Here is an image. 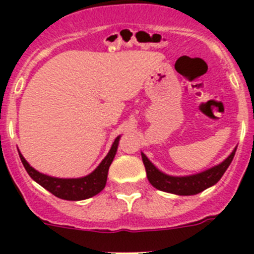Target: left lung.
<instances>
[{"label": "left lung", "instance_id": "8db88e82", "mask_svg": "<svg viewBox=\"0 0 254 254\" xmlns=\"http://www.w3.org/2000/svg\"><path fill=\"white\" fill-rule=\"evenodd\" d=\"M235 151H237V147L224 161L210 169H206L197 174H192V176L165 174L155 167L143 152H141V156H142L143 165L146 169L147 179L152 187L163 190V192H168V193L178 194V196H193V194L199 193V192L216 185L233 161Z\"/></svg>", "mask_w": 254, "mask_h": 254}]
</instances>
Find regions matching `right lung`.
<instances>
[{"label":"right lung","mask_w":254,"mask_h":254,"mask_svg":"<svg viewBox=\"0 0 254 254\" xmlns=\"http://www.w3.org/2000/svg\"><path fill=\"white\" fill-rule=\"evenodd\" d=\"M120 138L121 136H118L114 140L109 152L103 159L102 163L95 168V170L81 178H56V177L47 176L30 167V164L25 160L20 151L19 155L28 174L38 185L46 188L58 198L67 199V201H81V199L90 198L104 190L108 178V170L116 156L117 149L120 145Z\"/></svg>","instance_id":"add662e5"}]
</instances>
